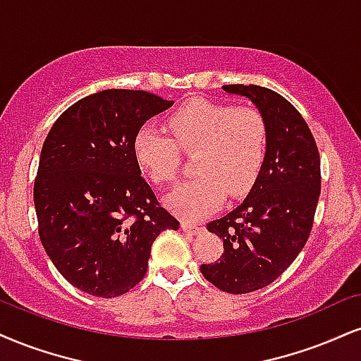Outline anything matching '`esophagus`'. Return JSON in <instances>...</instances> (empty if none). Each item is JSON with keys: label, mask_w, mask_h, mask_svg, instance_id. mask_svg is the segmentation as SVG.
<instances>
[{"label": "esophagus", "mask_w": 361, "mask_h": 361, "mask_svg": "<svg viewBox=\"0 0 361 361\" xmlns=\"http://www.w3.org/2000/svg\"><path fill=\"white\" fill-rule=\"evenodd\" d=\"M181 228H183L186 233H192V235H198V233L203 232L202 225L192 224V222H188V220H183V222H181Z\"/></svg>", "instance_id": "1"}]
</instances>
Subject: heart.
<instances>
[{
    "mask_svg": "<svg viewBox=\"0 0 361 361\" xmlns=\"http://www.w3.org/2000/svg\"><path fill=\"white\" fill-rule=\"evenodd\" d=\"M173 139L142 126L133 141L134 158L156 185L176 180L181 153L195 154L197 178L168 197V205L183 219L198 220L222 203L225 193L237 198L254 186L267 158L266 117L255 107L195 99L168 117Z\"/></svg>",
    "mask_w": 361,
    "mask_h": 361,
    "instance_id": "obj_1",
    "label": "heart"
}]
</instances>
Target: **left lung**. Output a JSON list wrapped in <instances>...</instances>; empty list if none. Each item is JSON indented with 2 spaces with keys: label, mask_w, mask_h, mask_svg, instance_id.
Here are the masks:
<instances>
[{
  "label": "left lung",
  "mask_w": 361,
  "mask_h": 361,
  "mask_svg": "<svg viewBox=\"0 0 361 361\" xmlns=\"http://www.w3.org/2000/svg\"><path fill=\"white\" fill-rule=\"evenodd\" d=\"M249 97L269 129L267 158L249 197L207 224L224 240V254L202 264L208 282L230 294L266 288L288 269L307 242L321 192L319 153L305 117L281 94L260 85H224Z\"/></svg>",
  "instance_id": "1"
}]
</instances>
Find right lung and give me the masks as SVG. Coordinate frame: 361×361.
<instances>
[{
	"label": "right lung",
	"instance_id": "right-lung-1",
	"mask_svg": "<svg viewBox=\"0 0 361 361\" xmlns=\"http://www.w3.org/2000/svg\"><path fill=\"white\" fill-rule=\"evenodd\" d=\"M171 106L146 90L107 89L72 104L43 142L33 186L38 233L56 271L87 294L133 289L156 237L180 227L133 151L142 124Z\"/></svg>",
	"mask_w": 361,
	"mask_h": 361
}]
</instances>
